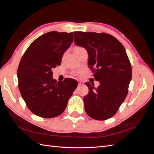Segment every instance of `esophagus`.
Returning <instances> with one entry per match:
<instances>
[{
	"label": "esophagus",
	"instance_id": "esophagus-1",
	"mask_svg": "<svg viewBox=\"0 0 154 154\" xmlns=\"http://www.w3.org/2000/svg\"><path fill=\"white\" fill-rule=\"evenodd\" d=\"M83 84V82H82V81H79L78 82V85H82Z\"/></svg>",
	"mask_w": 154,
	"mask_h": 154
}]
</instances>
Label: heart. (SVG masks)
<instances>
[{"label": "heart", "mask_w": 154, "mask_h": 154, "mask_svg": "<svg viewBox=\"0 0 154 154\" xmlns=\"http://www.w3.org/2000/svg\"><path fill=\"white\" fill-rule=\"evenodd\" d=\"M81 48V47H75L74 48Z\"/></svg>", "instance_id": "1"}]
</instances>
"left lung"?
Wrapping results in <instances>:
<instances>
[{
	"instance_id": "left-lung-1",
	"label": "left lung",
	"mask_w": 154,
	"mask_h": 154,
	"mask_svg": "<svg viewBox=\"0 0 154 154\" xmlns=\"http://www.w3.org/2000/svg\"><path fill=\"white\" fill-rule=\"evenodd\" d=\"M74 43L85 48L88 65L100 85L87 82L89 92L83 101L88 116L106 120L116 114L125 101L132 78L131 63L123 45L110 34L74 32Z\"/></svg>"
}]
</instances>
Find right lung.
Masks as SVG:
<instances>
[{"label": "right lung", "instance_id": "obj_1", "mask_svg": "<svg viewBox=\"0 0 154 154\" xmlns=\"http://www.w3.org/2000/svg\"><path fill=\"white\" fill-rule=\"evenodd\" d=\"M73 32L51 31L32 42L18 67V88L28 109L44 118L62 114L78 86L72 78L57 82L52 69L60 66L65 51L73 42Z\"/></svg>", "mask_w": 154, "mask_h": 154}]
</instances>
